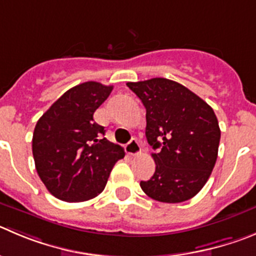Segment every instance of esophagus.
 <instances>
[{"mask_svg":"<svg viewBox=\"0 0 256 256\" xmlns=\"http://www.w3.org/2000/svg\"><path fill=\"white\" fill-rule=\"evenodd\" d=\"M125 150L128 155H138L142 152L139 142H138L136 139H131L130 142H128V144L125 146Z\"/></svg>","mask_w":256,"mask_h":256,"instance_id":"esophagus-1","label":"esophagus"}]
</instances>
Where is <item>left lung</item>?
I'll use <instances>...</instances> for the list:
<instances>
[{
	"mask_svg": "<svg viewBox=\"0 0 256 256\" xmlns=\"http://www.w3.org/2000/svg\"><path fill=\"white\" fill-rule=\"evenodd\" d=\"M146 108L148 142L155 173L140 187L164 204L190 200L208 180L221 131L214 110L187 87L166 78L126 83Z\"/></svg>",
	"mask_w": 256,
	"mask_h": 256,
	"instance_id": "8db88e82",
	"label": "left lung"
}]
</instances>
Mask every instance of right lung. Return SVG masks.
Listing matches in <instances>:
<instances>
[{
  "instance_id": "1",
  "label": "right lung",
  "mask_w": 256,
  "mask_h": 256,
  "mask_svg": "<svg viewBox=\"0 0 256 256\" xmlns=\"http://www.w3.org/2000/svg\"><path fill=\"white\" fill-rule=\"evenodd\" d=\"M112 86L84 82L66 90L39 118L32 155L40 179L58 200L83 202L104 190L114 163L125 156L120 145L104 138L93 114Z\"/></svg>"
}]
</instances>
